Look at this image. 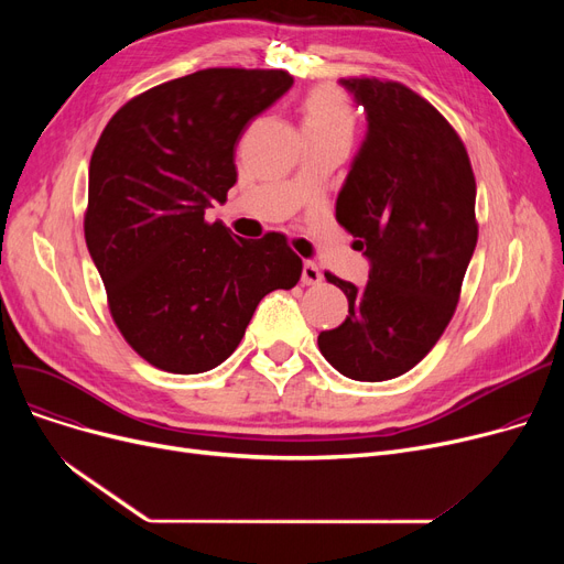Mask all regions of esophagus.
<instances>
[{"mask_svg": "<svg viewBox=\"0 0 564 564\" xmlns=\"http://www.w3.org/2000/svg\"><path fill=\"white\" fill-rule=\"evenodd\" d=\"M302 281H304V285H317V283H322V274H319V270L315 267V262H311V260L304 262Z\"/></svg>", "mask_w": 564, "mask_h": 564, "instance_id": "obj_1", "label": "esophagus"}]
</instances>
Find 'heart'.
Wrapping results in <instances>:
<instances>
[{"mask_svg": "<svg viewBox=\"0 0 564 564\" xmlns=\"http://www.w3.org/2000/svg\"><path fill=\"white\" fill-rule=\"evenodd\" d=\"M304 132L315 134H340L351 139L354 134V109L338 86L319 84L306 94L302 105Z\"/></svg>", "mask_w": 564, "mask_h": 564, "instance_id": "b5f03b06", "label": "heart"}]
</instances>
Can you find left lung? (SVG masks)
<instances>
[{"mask_svg": "<svg viewBox=\"0 0 564 564\" xmlns=\"http://www.w3.org/2000/svg\"><path fill=\"white\" fill-rule=\"evenodd\" d=\"M340 84L366 109L368 132L336 219L370 272L364 288L324 274L349 315L317 345L340 375L383 381L416 366L455 313L478 242L476 177L459 134L411 88L375 77Z\"/></svg>", "mask_w": 564, "mask_h": 564, "instance_id": "left-lung-1", "label": "left lung"}]
</instances>
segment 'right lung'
Here are the masks:
<instances>
[{
  "mask_svg": "<svg viewBox=\"0 0 564 564\" xmlns=\"http://www.w3.org/2000/svg\"><path fill=\"white\" fill-rule=\"evenodd\" d=\"M290 86L285 70H198L126 102L96 143L86 247L118 332L160 370L217 368L264 294L302 276L285 235L242 240L205 221L237 181L245 128Z\"/></svg>",
  "mask_w": 564,
  "mask_h": 564,
  "instance_id": "obj_1",
  "label": "right lung"
}]
</instances>
